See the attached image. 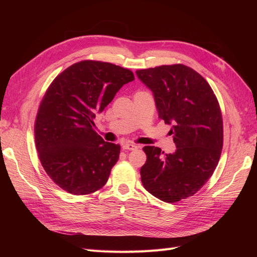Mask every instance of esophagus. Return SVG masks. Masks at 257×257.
I'll use <instances>...</instances> for the list:
<instances>
[{
	"mask_svg": "<svg viewBox=\"0 0 257 257\" xmlns=\"http://www.w3.org/2000/svg\"><path fill=\"white\" fill-rule=\"evenodd\" d=\"M122 147H123L124 150H130V151L138 149V146L134 145V144H124Z\"/></svg>",
	"mask_w": 257,
	"mask_h": 257,
	"instance_id": "esophagus-1",
	"label": "esophagus"
}]
</instances>
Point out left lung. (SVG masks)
Returning <instances> with one entry per match:
<instances>
[{"label":"left lung","instance_id":"8db88e82","mask_svg":"<svg viewBox=\"0 0 257 257\" xmlns=\"http://www.w3.org/2000/svg\"><path fill=\"white\" fill-rule=\"evenodd\" d=\"M154 97L159 118L172 125L177 149L164 154L146 146L141 169L144 188L153 196L177 203L194 195L212 176L223 147V121L219 102L209 83L182 64L137 71Z\"/></svg>","mask_w":257,"mask_h":257}]
</instances>
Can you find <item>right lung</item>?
Segmentation results:
<instances>
[{
  "label": "right lung",
  "mask_w": 257,
  "mask_h": 257,
  "mask_svg": "<svg viewBox=\"0 0 257 257\" xmlns=\"http://www.w3.org/2000/svg\"><path fill=\"white\" fill-rule=\"evenodd\" d=\"M134 79L121 66L81 61L52 81L38 108L35 144L45 172L61 189L84 195L105 185L120 146L97 135L93 119Z\"/></svg>",
  "instance_id": "obj_1"
}]
</instances>
